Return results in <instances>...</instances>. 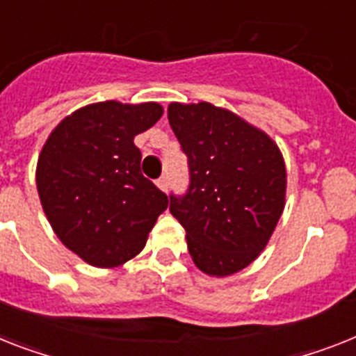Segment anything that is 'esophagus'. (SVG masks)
<instances>
[{
    "mask_svg": "<svg viewBox=\"0 0 356 356\" xmlns=\"http://www.w3.org/2000/svg\"><path fill=\"white\" fill-rule=\"evenodd\" d=\"M156 185H158V189L165 193V191L169 189V178H167V176H161V178H158L156 180Z\"/></svg>",
    "mask_w": 356,
    "mask_h": 356,
    "instance_id": "obj_1",
    "label": "esophagus"
}]
</instances>
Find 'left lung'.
<instances>
[{
  "label": "left lung",
  "mask_w": 356,
  "mask_h": 356,
  "mask_svg": "<svg viewBox=\"0 0 356 356\" xmlns=\"http://www.w3.org/2000/svg\"><path fill=\"white\" fill-rule=\"evenodd\" d=\"M167 118L191 171L169 209L200 271L231 277L260 257L284 213L286 161L267 132L229 108L172 102Z\"/></svg>",
  "instance_id": "obj_1"
}]
</instances>
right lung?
I'll return each mask as SVG.
<instances>
[{
  "label": "right lung",
  "instance_id": "right-lung-1",
  "mask_svg": "<svg viewBox=\"0 0 356 356\" xmlns=\"http://www.w3.org/2000/svg\"><path fill=\"white\" fill-rule=\"evenodd\" d=\"M163 114L156 102L85 105L61 120L36 165L41 207L56 236L89 266L113 269L145 248L169 198L140 171L134 136Z\"/></svg>",
  "mask_w": 356,
  "mask_h": 356
}]
</instances>
